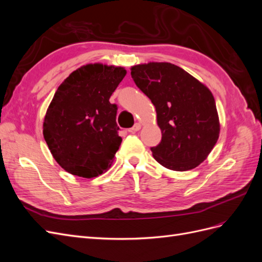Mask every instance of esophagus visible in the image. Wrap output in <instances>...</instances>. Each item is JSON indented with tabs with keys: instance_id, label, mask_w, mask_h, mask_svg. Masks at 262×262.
<instances>
[{
	"instance_id": "34e87169",
	"label": "esophagus",
	"mask_w": 262,
	"mask_h": 262,
	"mask_svg": "<svg viewBox=\"0 0 262 262\" xmlns=\"http://www.w3.org/2000/svg\"><path fill=\"white\" fill-rule=\"evenodd\" d=\"M141 126H142V124H141L140 122H137L136 124H134V125L132 126L131 132H137V131H139V130L141 129Z\"/></svg>"
}]
</instances>
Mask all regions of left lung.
<instances>
[{"label": "left lung", "mask_w": 262, "mask_h": 262, "mask_svg": "<svg viewBox=\"0 0 262 262\" xmlns=\"http://www.w3.org/2000/svg\"><path fill=\"white\" fill-rule=\"evenodd\" d=\"M131 76L156 109L162 141L150 148L155 160L176 171L199 166L220 136L219 115L211 91L168 62L134 66Z\"/></svg>", "instance_id": "obj_1"}]
</instances>
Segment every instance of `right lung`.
Returning <instances> with one entry per match:
<instances>
[{
    "mask_svg": "<svg viewBox=\"0 0 262 262\" xmlns=\"http://www.w3.org/2000/svg\"><path fill=\"white\" fill-rule=\"evenodd\" d=\"M124 68L91 63L58 87L43 119V138L53 158L72 175L93 178L110 168L121 144L117 106L109 98Z\"/></svg>",
    "mask_w": 262,
    "mask_h": 262,
    "instance_id": "obj_1",
    "label": "right lung"
}]
</instances>
